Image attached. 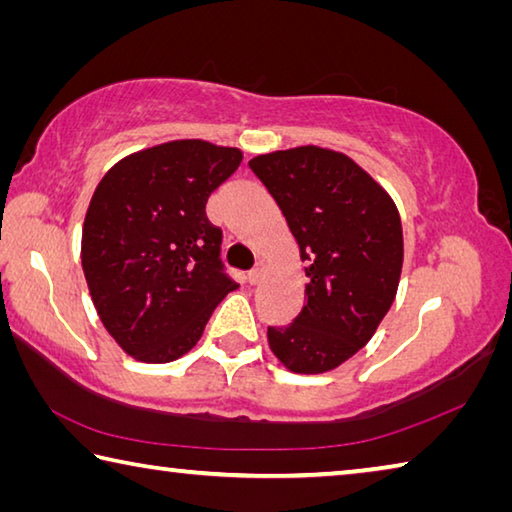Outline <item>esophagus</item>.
Segmentation results:
<instances>
[{
    "mask_svg": "<svg viewBox=\"0 0 512 512\" xmlns=\"http://www.w3.org/2000/svg\"><path fill=\"white\" fill-rule=\"evenodd\" d=\"M262 277H264V266L257 264V266L253 268V271H248L246 280H248L250 284H259V282H262Z\"/></svg>",
    "mask_w": 512,
    "mask_h": 512,
    "instance_id": "1",
    "label": "esophagus"
}]
</instances>
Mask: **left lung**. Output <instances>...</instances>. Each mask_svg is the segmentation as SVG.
Returning <instances> with one entry per match:
<instances>
[{"mask_svg": "<svg viewBox=\"0 0 512 512\" xmlns=\"http://www.w3.org/2000/svg\"><path fill=\"white\" fill-rule=\"evenodd\" d=\"M248 165L309 262L302 311L288 327H268V345L295 374H324L367 345L394 302L403 268L396 203L356 161L324 147Z\"/></svg>", "mask_w": 512, "mask_h": 512, "instance_id": "1", "label": "left lung"}]
</instances>
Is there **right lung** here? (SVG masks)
I'll return each instance as SVG.
<instances>
[{
	"instance_id": "obj_1",
	"label": "right lung",
	"mask_w": 512,
	"mask_h": 512,
	"mask_svg": "<svg viewBox=\"0 0 512 512\" xmlns=\"http://www.w3.org/2000/svg\"><path fill=\"white\" fill-rule=\"evenodd\" d=\"M241 159L237 147L170 141L125 156L98 183L82 228V271L109 336L136 360L181 358L237 288L206 203Z\"/></svg>"
}]
</instances>
